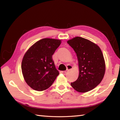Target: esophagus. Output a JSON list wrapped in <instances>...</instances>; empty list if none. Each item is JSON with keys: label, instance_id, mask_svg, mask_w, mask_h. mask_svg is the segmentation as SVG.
Segmentation results:
<instances>
[{"label": "esophagus", "instance_id": "34e87169", "mask_svg": "<svg viewBox=\"0 0 120 120\" xmlns=\"http://www.w3.org/2000/svg\"><path fill=\"white\" fill-rule=\"evenodd\" d=\"M72 66L70 65H68V67H67V71H64V73H67L68 71L71 70V69H72Z\"/></svg>", "mask_w": 120, "mask_h": 120}]
</instances>
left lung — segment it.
<instances>
[{
	"label": "left lung",
	"instance_id": "8db88e82",
	"mask_svg": "<svg viewBox=\"0 0 120 120\" xmlns=\"http://www.w3.org/2000/svg\"><path fill=\"white\" fill-rule=\"evenodd\" d=\"M67 42L76 53L79 66L78 77L71 85L80 93L91 91L101 83L105 75L102 52L98 45L81 37H75Z\"/></svg>",
	"mask_w": 120,
	"mask_h": 120
}]
</instances>
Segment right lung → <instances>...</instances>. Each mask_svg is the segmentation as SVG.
<instances>
[{"mask_svg":"<svg viewBox=\"0 0 120 120\" xmlns=\"http://www.w3.org/2000/svg\"><path fill=\"white\" fill-rule=\"evenodd\" d=\"M61 43V40L44 38L35 43L25 53L21 65L22 75L34 90H46L59 74L52 56Z\"/></svg>","mask_w":120,"mask_h":120,"instance_id":"add662e5","label":"right lung"}]
</instances>
